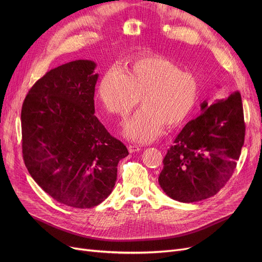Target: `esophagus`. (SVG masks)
<instances>
[{
  "instance_id": "34e87169",
  "label": "esophagus",
  "mask_w": 262,
  "mask_h": 262,
  "mask_svg": "<svg viewBox=\"0 0 262 262\" xmlns=\"http://www.w3.org/2000/svg\"><path fill=\"white\" fill-rule=\"evenodd\" d=\"M139 150H141V147L139 146H136V145H128V152L130 154L135 153V152H139Z\"/></svg>"
}]
</instances>
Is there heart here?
Instances as JSON below:
<instances>
[{"instance_id":"1","label":"heart","mask_w":262,"mask_h":262,"mask_svg":"<svg viewBox=\"0 0 262 262\" xmlns=\"http://www.w3.org/2000/svg\"><path fill=\"white\" fill-rule=\"evenodd\" d=\"M200 95V82L161 56H146L129 62L123 74L107 70L98 85V98L110 115L126 118L136 106L139 110L124 126L127 139L148 143L161 135L163 126H180L193 112Z\"/></svg>"}]
</instances>
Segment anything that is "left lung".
I'll return each mask as SVG.
<instances>
[{
	"instance_id": "8db88e82",
	"label": "left lung",
	"mask_w": 262,
	"mask_h": 262,
	"mask_svg": "<svg viewBox=\"0 0 262 262\" xmlns=\"http://www.w3.org/2000/svg\"><path fill=\"white\" fill-rule=\"evenodd\" d=\"M188 122L163 159L158 183L171 199L193 203L213 196L231 177L244 143L245 124L237 91Z\"/></svg>"
}]
</instances>
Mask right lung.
<instances>
[{
  "instance_id": "obj_1",
  "label": "right lung",
  "mask_w": 262,
  "mask_h": 262,
  "mask_svg": "<svg viewBox=\"0 0 262 262\" xmlns=\"http://www.w3.org/2000/svg\"><path fill=\"white\" fill-rule=\"evenodd\" d=\"M95 67L79 59L53 69L35 82L21 110L27 170L55 201L74 208L105 201L128 155L94 116Z\"/></svg>"
}]
</instances>
